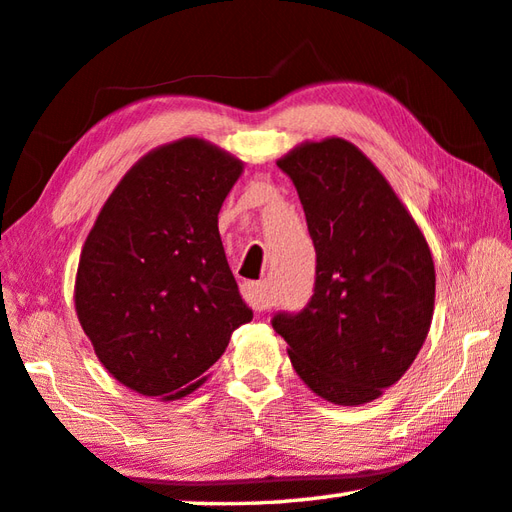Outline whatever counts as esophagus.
Instances as JSON below:
<instances>
[{
  "label": "esophagus",
  "mask_w": 512,
  "mask_h": 512,
  "mask_svg": "<svg viewBox=\"0 0 512 512\" xmlns=\"http://www.w3.org/2000/svg\"><path fill=\"white\" fill-rule=\"evenodd\" d=\"M242 295L246 299V304L253 310H257V313H264V310L270 308V295H268V290H266L264 284L246 282L242 286Z\"/></svg>",
  "instance_id": "34e87169"
}]
</instances>
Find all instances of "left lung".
I'll return each instance as SVG.
<instances>
[{
	"label": "left lung",
	"mask_w": 512,
	"mask_h": 512,
	"mask_svg": "<svg viewBox=\"0 0 512 512\" xmlns=\"http://www.w3.org/2000/svg\"><path fill=\"white\" fill-rule=\"evenodd\" d=\"M277 166L297 188L317 266L310 302L270 324L313 393L339 406L373 402L428 335L430 248L384 175L346 139L304 144Z\"/></svg>",
	"instance_id": "1"
}]
</instances>
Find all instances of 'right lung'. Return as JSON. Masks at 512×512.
Here are the masks:
<instances>
[{
    "instance_id": "add662e5",
    "label": "right lung",
    "mask_w": 512,
    "mask_h": 512,
    "mask_svg": "<svg viewBox=\"0 0 512 512\" xmlns=\"http://www.w3.org/2000/svg\"><path fill=\"white\" fill-rule=\"evenodd\" d=\"M242 162L186 137L148 153L108 197L82 248L79 324L117 382L182 397L253 319L217 215Z\"/></svg>"
}]
</instances>
